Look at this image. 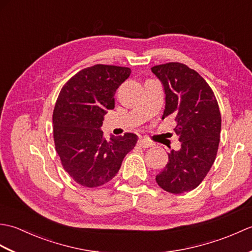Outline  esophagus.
<instances>
[{
    "mask_svg": "<svg viewBox=\"0 0 252 252\" xmlns=\"http://www.w3.org/2000/svg\"><path fill=\"white\" fill-rule=\"evenodd\" d=\"M137 145L140 146V147H142V148H148V147H152L153 146V143L145 140V138H141V140H138Z\"/></svg>",
    "mask_w": 252,
    "mask_h": 252,
    "instance_id": "esophagus-1",
    "label": "esophagus"
}]
</instances>
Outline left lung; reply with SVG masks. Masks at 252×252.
Masks as SVG:
<instances>
[{"mask_svg": "<svg viewBox=\"0 0 252 252\" xmlns=\"http://www.w3.org/2000/svg\"><path fill=\"white\" fill-rule=\"evenodd\" d=\"M165 94L162 119L171 116L181 142L156 176L162 189L182 194L195 189L215 162L221 133V114L212 89L199 73L181 63L154 66Z\"/></svg>", "mask_w": 252, "mask_h": 252, "instance_id": "1", "label": "left lung"}]
</instances>
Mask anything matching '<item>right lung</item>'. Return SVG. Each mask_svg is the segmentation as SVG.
<instances>
[{
    "mask_svg": "<svg viewBox=\"0 0 252 252\" xmlns=\"http://www.w3.org/2000/svg\"><path fill=\"white\" fill-rule=\"evenodd\" d=\"M127 67L94 65L82 69L63 85L53 111V136L63 168L85 187L115 178L137 136L126 133L107 141L100 126L115 108L116 90L129 78Z\"/></svg>",
    "mask_w": 252,
    "mask_h": 252,
    "instance_id": "add662e5",
    "label": "right lung"
}]
</instances>
